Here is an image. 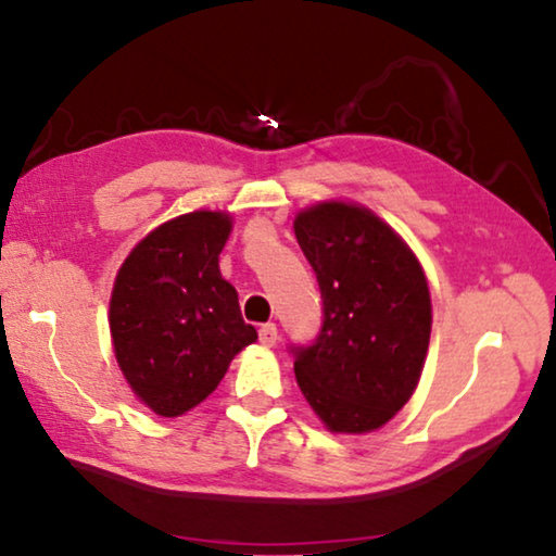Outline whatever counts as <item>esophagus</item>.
Wrapping results in <instances>:
<instances>
[{"mask_svg": "<svg viewBox=\"0 0 556 556\" xmlns=\"http://www.w3.org/2000/svg\"><path fill=\"white\" fill-rule=\"evenodd\" d=\"M277 326L275 324H265L260 328V343L265 348H275L277 345Z\"/></svg>", "mask_w": 556, "mask_h": 556, "instance_id": "esophagus-1", "label": "esophagus"}]
</instances>
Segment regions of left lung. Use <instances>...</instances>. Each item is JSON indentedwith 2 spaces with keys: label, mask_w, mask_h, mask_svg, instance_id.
<instances>
[{
  "label": "left lung",
  "mask_w": 556,
  "mask_h": 556,
  "mask_svg": "<svg viewBox=\"0 0 556 556\" xmlns=\"http://www.w3.org/2000/svg\"><path fill=\"white\" fill-rule=\"evenodd\" d=\"M316 271L324 328L296 351V382L333 434H370L417 390L431 336L421 262L380 215L353 201H318L294 218Z\"/></svg>",
  "instance_id": "8db88e82"
}]
</instances>
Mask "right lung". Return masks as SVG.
<instances>
[{"label": "right lung", "mask_w": 556, "mask_h": 556, "mask_svg": "<svg viewBox=\"0 0 556 556\" xmlns=\"http://www.w3.org/2000/svg\"><path fill=\"white\" fill-rule=\"evenodd\" d=\"M230 232V213L176 215L131 248L112 285V351L135 397L159 417L199 407L232 357L257 341L220 275Z\"/></svg>", "instance_id": "obj_1"}]
</instances>
